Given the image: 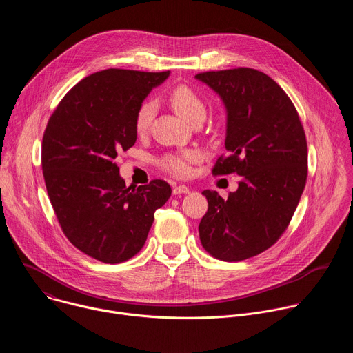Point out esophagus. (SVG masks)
<instances>
[{"instance_id": "1", "label": "esophagus", "mask_w": 353, "mask_h": 353, "mask_svg": "<svg viewBox=\"0 0 353 353\" xmlns=\"http://www.w3.org/2000/svg\"><path fill=\"white\" fill-rule=\"evenodd\" d=\"M187 192H190V188H188L187 185H184V184H179V185H174V187H173V194H174V195L187 194Z\"/></svg>"}]
</instances>
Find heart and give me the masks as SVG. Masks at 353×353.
Here are the masks:
<instances>
[{
  "label": "heart",
  "instance_id": "obj_1",
  "mask_svg": "<svg viewBox=\"0 0 353 353\" xmlns=\"http://www.w3.org/2000/svg\"><path fill=\"white\" fill-rule=\"evenodd\" d=\"M168 100L176 109V112L185 120L192 123L199 117H205V103L201 99L198 92L188 85L174 86L169 94ZM155 116V105L152 100H145L139 105L134 119V127L137 134H145ZM203 152L196 148H185L173 150L161 157L159 165L168 173L177 177H187L192 172V165L203 161Z\"/></svg>",
  "mask_w": 353,
  "mask_h": 353
}]
</instances>
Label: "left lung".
<instances>
[{
    "label": "left lung",
    "instance_id": "left-lung-1",
    "mask_svg": "<svg viewBox=\"0 0 353 353\" xmlns=\"http://www.w3.org/2000/svg\"><path fill=\"white\" fill-rule=\"evenodd\" d=\"M228 112L225 146L212 174L237 173L239 188L223 199L205 190L208 211L199 222L201 244L222 261L254 257L274 245L296 211L307 180V142L285 90L253 68L199 72Z\"/></svg>",
    "mask_w": 353,
    "mask_h": 353
}]
</instances>
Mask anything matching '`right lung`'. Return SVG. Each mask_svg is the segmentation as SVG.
I'll return each instance as SVG.
<instances>
[{"mask_svg": "<svg viewBox=\"0 0 353 353\" xmlns=\"http://www.w3.org/2000/svg\"><path fill=\"white\" fill-rule=\"evenodd\" d=\"M169 74L94 72L72 86L48 119L41 169L50 203L65 237L94 260L119 264L134 257L172 194L159 179L127 187L116 163L137 141V109Z\"/></svg>", "mask_w": 353, "mask_h": 353, "instance_id": "right-lung-1", "label": "right lung"}]
</instances>
